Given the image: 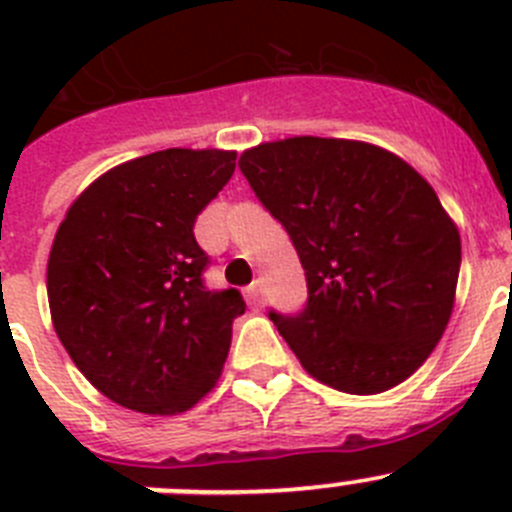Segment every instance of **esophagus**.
Listing matches in <instances>:
<instances>
[{"label":"esophagus","mask_w":512,"mask_h":512,"mask_svg":"<svg viewBox=\"0 0 512 512\" xmlns=\"http://www.w3.org/2000/svg\"><path fill=\"white\" fill-rule=\"evenodd\" d=\"M246 300H248V305H259L261 302V284L259 282H253L251 287L246 289Z\"/></svg>","instance_id":"obj_1"}]
</instances>
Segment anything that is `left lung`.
<instances>
[{
    "label": "left lung",
    "instance_id": "1",
    "mask_svg": "<svg viewBox=\"0 0 512 512\" xmlns=\"http://www.w3.org/2000/svg\"><path fill=\"white\" fill-rule=\"evenodd\" d=\"M238 166L305 269V310L269 312L305 372L348 395L405 382L459 282V228L431 184L384 148L315 135L248 148Z\"/></svg>",
    "mask_w": 512,
    "mask_h": 512
}]
</instances>
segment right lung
<instances>
[{"mask_svg":"<svg viewBox=\"0 0 512 512\" xmlns=\"http://www.w3.org/2000/svg\"><path fill=\"white\" fill-rule=\"evenodd\" d=\"M235 151L166 148L102 174L69 207L48 256L53 328L112 402L176 415L228 359L238 289L212 292L194 220L228 184Z\"/></svg>","mask_w":512,"mask_h":512,"instance_id":"add662e5","label":"right lung"}]
</instances>
